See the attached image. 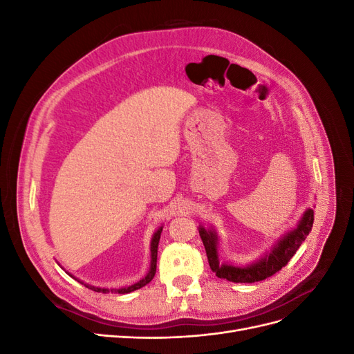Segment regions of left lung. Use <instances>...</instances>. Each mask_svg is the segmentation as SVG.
<instances>
[{"label": "left lung", "instance_id": "8db88e82", "mask_svg": "<svg viewBox=\"0 0 354 354\" xmlns=\"http://www.w3.org/2000/svg\"><path fill=\"white\" fill-rule=\"evenodd\" d=\"M315 220V212L312 208L306 209L303 217L299 218L297 226L285 233L283 236L277 241L270 251L263 254L259 260H255L246 266H233L229 263H220L218 259V234L217 232L203 227L199 224V236L202 239L203 246H205L208 263L211 270L216 276L221 279H227L236 283H252L264 281L266 277L273 276L276 272H279L282 267L288 264L292 259V255L306 241L307 234L312 232Z\"/></svg>", "mask_w": 354, "mask_h": 354}]
</instances>
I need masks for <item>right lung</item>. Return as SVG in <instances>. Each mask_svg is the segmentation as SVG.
I'll use <instances>...</instances> for the list:
<instances>
[{"label": "right lung", "instance_id": "add662e5", "mask_svg": "<svg viewBox=\"0 0 354 354\" xmlns=\"http://www.w3.org/2000/svg\"><path fill=\"white\" fill-rule=\"evenodd\" d=\"M160 232H162V226H160L152 236V241H151V267H149V272L147 274L143 277V279L138 281L137 283L134 285H130V286H125V288H118V289H109V288H99V286H91L88 283H84L87 288L93 289V291L95 292H116V294H128V292H133L136 291V289H140L142 286L147 285L149 282H151L153 279V276L156 273V259H158V243H159V239H160ZM72 276V274H71ZM73 277V276H72Z\"/></svg>", "mask_w": 354, "mask_h": 354}]
</instances>
